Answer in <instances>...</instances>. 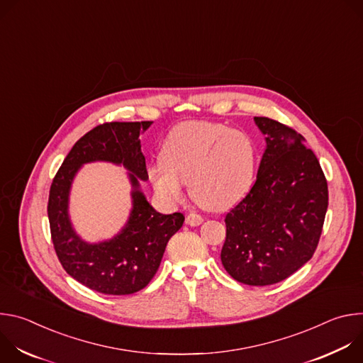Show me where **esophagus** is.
<instances>
[{
  "label": "esophagus",
  "instance_id": "esophagus-1",
  "mask_svg": "<svg viewBox=\"0 0 363 363\" xmlns=\"http://www.w3.org/2000/svg\"><path fill=\"white\" fill-rule=\"evenodd\" d=\"M202 221H203V218L199 214H195V213H189L185 218V223L191 227H196V225L202 224Z\"/></svg>",
  "mask_w": 363,
  "mask_h": 363
}]
</instances>
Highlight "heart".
I'll return each instance as SVG.
<instances>
[{
	"label": "heart",
	"instance_id": "1",
	"mask_svg": "<svg viewBox=\"0 0 363 363\" xmlns=\"http://www.w3.org/2000/svg\"><path fill=\"white\" fill-rule=\"evenodd\" d=\"M258 145L247 132L211 122H185L167 136L162 158L147 165L149 184L168 203L184 198L185 182L203 208L224 211L252 188Z\"/></svg>",
	"mask_w": 363,
	"mask_h": 363
}]
</instances>
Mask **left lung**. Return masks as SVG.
I'll return each instance as SVG.
<instances>
[{"label": "left lung", "mask_w": 363, "mask_h": 363, "mask_svg": "<svg viewBox=\"0 0 363 363\" xmlns=\"http://www.w3.org/2000/svg\"><path fill=\"white\" fill-rule=\"evenodd\" d=\"M266 136L257 179L225 217L221 262L248 286L279 283L312 258L328 211V182L312 149L291 128L254 118Z\"/></svg>", "instance_id": "obj_1"}]
</instances>
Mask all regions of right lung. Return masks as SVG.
Segmentation results:
<instances>
[{
    "mask_svg": "<svg viewBox=\"0 0 363 363\" xmlns=\"http://www.w3.org/2000/svg\"><path fill=\"white\" fill-rule=\"evenodd\" d=\"M150 125L111 122L96 126L74 143L50 188L47 214L59 260L74 280L103 294H132L147 286L160 269L169 238L185 220L181 213H158L140 189L147 174L139 135ZM91 162L123 166L133 186L127 224L116 236L99 243L83 240L68 214L72 181L79 168Z\"/></svg>",
    "mask_w": 363,
    "mask_h": 363,
    "instance_id": "add662e5",
    "label": "right lung"
}]
</instances>
